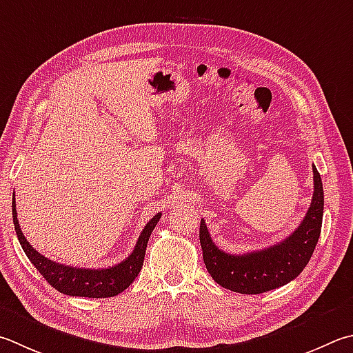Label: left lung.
I'll return each mask as SVG.
<instances>
[{"mask_svg": "<svg viewBox=\"0 0 353 353\" xmlns=\"http://www.w3.org/2000/svg\"><path fill=\"white\" fill-rule=\"evenodd\" d=\"M313 197L303 222L294 232L272 245L245 254H230L216 247L201 221L199 239L203 262L217 284L243 294L264 293L290 283L309 264L319 239L324 213V191L321 176L313 165Z\"/></svg>", "mask_w": 353, "mask_h": 353, "instance_id": "left-lung-1", "label": "left lung"}]
</instances>
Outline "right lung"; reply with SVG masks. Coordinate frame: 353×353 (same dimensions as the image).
<instances>
[{
    "mask_svg": "<svg viewBox=\"0 0 353 353\" xmlns=\"http://www.w3.org/2000/svg\"><path fill=\"white\" fill-rule=\"evenodd\" d=\"M15 194L12 201V217H14L15 232L24 250L26 256L35 265L43 278L60 293L69 296H85V298H111L125 290L137 278L139 272L142 270L146 245H148L150 236L156 228L162 213H157L146 223L143 232L140 233L132 253L120 264L108 268H79L63 265L59 262L44 258L37 250L30 245L20 228L17 217Z\"/></svg>",
    "mask_w": 353,
    "mask_h": 353,
    "instance_id": "1",
    "label": "right lung"
}]
</instances>
